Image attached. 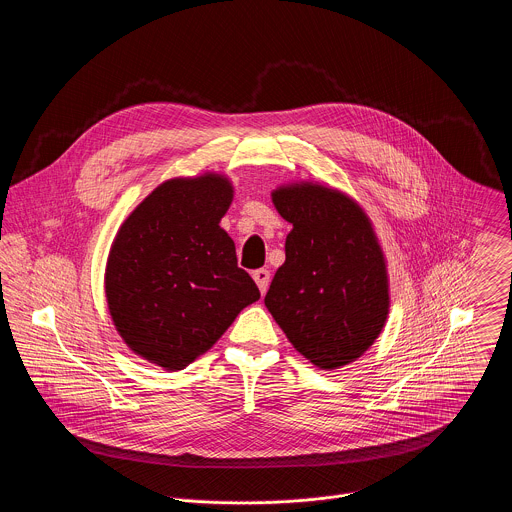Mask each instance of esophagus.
<instances>
[{
    "mask_svg": "<svg viewBox=\"0 0 512 512\" xmlns=\"http://www.w3.org/2000/svg\"><path fill=\"white\" fill-rule=\"evenodd\" d=\"M252 278H254L256 286L260 288V292L266 293L268 286H270V272L266 268H260V270H254Z\"/></svg>",
    "mask_w": 512,
    "mask_h": 512,
    "instance_id": "esophagus-1",
    "label": "esophagus"
}]
</instances>
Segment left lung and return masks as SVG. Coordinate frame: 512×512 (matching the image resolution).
Listing matches in <instances>:
<instances>
[{"mask_svg": "<svg viewBox=\"0 0 512 512\" xmlns=\"http://www.w3.org/2000/svg\"><path fill=\"white\" fill-rule=\"evenodd\" d=\"M292 222L286 262L264 303L293 349L321 370L357 361L378 339L390 309L386 258L363 207L313 181L272 191Z\"/></svg>", "mask_w": 512, "mask_h": 512, "instance_id": "obj_1", "label": "left lung"}]
</instances>
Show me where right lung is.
Returning a JSON list of instances; mask_svg holds the SVG:
<instances>
[{
  "mask_svg": "<svg viewBox=\"0 0 512 512\" xmlns=\"http://www.w3.org/2000/svg\"><path fill=\"white\" fill-rule=\"evenodd\" d=\"M232 197L226 175L173 177L122 222L110 246L104 292L116 331L147 363L183 370L260 299L220 228Z\"/></svg>",
  "mask_w": 512,
  "mask_h": 512,
  "instance_id": "1",
  "label": "right lung"
}]
</instances>
